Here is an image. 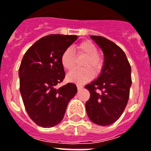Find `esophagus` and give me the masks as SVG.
<instances>
[{"mask_svg": "<svg viewBox=\"0 0 151 151\" xmlns=\"http://www.w3.org/2000/svg\"><path fill=\"white\" fill-rule=\"evenodd\" d=\"M77 86H78V90H81L82 88H83V85H82V84H78V85H77Z\"/></svg>", "mask_w": 151, "mask_h": 151, "instance_id": "34e87169", "label": "esophagus"}]
</instances>
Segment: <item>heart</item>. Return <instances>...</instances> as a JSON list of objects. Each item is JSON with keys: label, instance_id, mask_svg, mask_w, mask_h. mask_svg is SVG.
Masks as SVG:
<instances>
[{"label": "heart", "instance_id": "obj_1", "mask_svg": "<svg viewBox=\"0 0 151 151\" xmlns=\"http://www.w3.org/2000/svg\"><path fill=\"white\" fill-rule=\"evenodd\" d=\"M76 52L78 55L86 56L87 60L84 61V67H88L84 70H74L67 75V79L70 81L82 84L88 81L93 78L92 70H99L102 66L103 61L99 55V50L95 44L91 41H84L79 43L75 47ZM75 54L72 48L68 47L64 50L61 56V64L65 70H71L74 67Z\"/></svg>", "mask_w": 151, "mask_h": 151}]
</instances>
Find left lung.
<instances>
[{
    "label": "left lung",
    "instance_id": "left-lung-1",
    "mask_svg": "<svg viewBox=\"0 0 151 151\" xmlns=\"http://www.w3.org/2000/svg\"><path fill=\"white\" fill-rule=\"evenodd\" d=\"M104 52V66L98 79L85 85L90 99L85 103L88 117L99 126H109L124 111L132 84L131 67L123 50L106 38L91 35Z\"/></svg>",
    "mask_w": 151,
    "mask_h": 151
}]
</instances>
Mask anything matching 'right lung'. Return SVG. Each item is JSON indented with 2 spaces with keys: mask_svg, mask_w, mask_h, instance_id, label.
I'll use <instances>...</instances> for the list:
<instances>
[{
  "mask_svg": "<svg viewBox=\"0 0 151 151\" xmlns=\"http://www.w3.org/2000/svg\"><path fill=\"white\" fill-rule=\"evenodd\" d=\"M77 39L78 35H46L23 56L18 70L20 92L27 113L40 127L50 128L59 124L78 91L73 83L56 88L65 78L62 53Z\"/></svg>",
  "mask_w": 151,
  "mask_h": 151,
  "instance_id": "1",
  "label": "right lung"
}]
</instances>
